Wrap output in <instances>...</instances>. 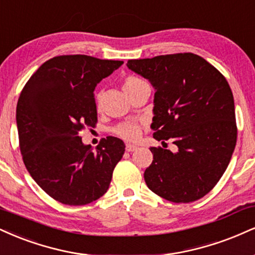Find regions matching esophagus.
<instances>
[{
    "label": "esophagus",
    "mask_w": 255,
    "mask_h": 255,
    "mask_svg": "<svg viewBox=\"0 0 255 255\" xmlns=\"http://www.w3.org/2000/svg\"><path fill=\"white\" fill-rule=\"evenodd\" d=\"M135 149H137L136 146L130 145V143H127V145H126V151H127V152H134Z\"/></svg>",
    "instance_id": "1"
}]
</instances>
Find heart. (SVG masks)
<instances>
[{
	"mask_svg": "<svg viewBox=\"0 0 255 255\" xmlns=\"http://www.w3.org/2000/svg\"><path fill=\"white\" fill-rule=\"evenodd\" d=\"M141 82H143L142 79L134 77V76H129V77L126 78L124 82L125 91L130 90V89L136 87V85ZM141 129H142V124H141V122L130 121V122H124V124L119 125L118 127H115L114 133L116 135H119L120 137H122V139L127 141H135L137 137L140 136Z\"/></svg>",
	"mask_w": 255,
	"mask_h": 255,
	"instance_id": "1",
	"label": "heart"
}]
</instances>
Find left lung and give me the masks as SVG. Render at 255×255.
<instances>
[{
	"label": "left lung",
	"mask_w": 255,
	"mask_h": 255,
	"mask_svg": "<svg viewBox=\"0 0 255 255\" xmlns=\"http://www.w3.org/2000/svg\"><path fill=\"white\" fill-rule=\"evenodd\" d=\"M128 69L154 88L151 128L177 152L151 147L143 178L154 194L174 203L202 198L216 185L236 145L234 98L219 70L194 53L128 60Z\"/></svg>",
	"instance_id": "1"
}]
</instances>
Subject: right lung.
<instances>
[{"label": "right lung", "instance_id": "1", "mask_svg": "<svg viewBox=\"0 0 255 255\" xmlns=\"http://www.w3.org/2000/svg\"><path fill=\"white\" fill-rule=\"evenodd\" d=\"M122 64L84 54L54 57L21 91L16 125L24 166L60 203L84 205L103 196L124 155L126 146L118 137L107 136L93 149L79 136L97 122L95 88Z\"/></svg>", "mask_w": 255, "mask_h": 255}]
</instances>
